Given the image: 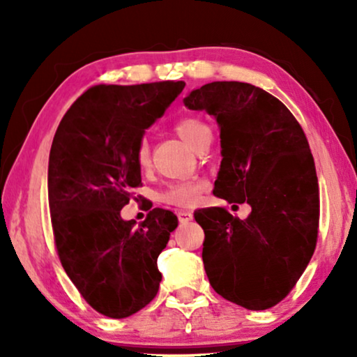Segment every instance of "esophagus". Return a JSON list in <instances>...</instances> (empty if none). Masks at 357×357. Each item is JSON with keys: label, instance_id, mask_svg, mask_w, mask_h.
<instances>
[{"label": "esophagus", "instance_id": "obj_1", "mask_svg": "<svg viewBox=\"0 0 357 357\" xmlns=\"http://www.w3.org/2000/svg\"><path fill=\"white\" fill-rule=\"evenodd\" d=\"M177 216H178L180 224H187L188 221H192V219H193V213L187 211V209H178Z\"/></svg>", "mask_w": 357, "mask_h": 357}]
</instances>
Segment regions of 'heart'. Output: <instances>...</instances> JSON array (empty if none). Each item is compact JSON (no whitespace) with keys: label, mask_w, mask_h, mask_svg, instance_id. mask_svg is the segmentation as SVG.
Returning a JSON list of instances; mask_svg holds the SVG:
<instances>
[{"label":"heart","mask_w":357,"mask_h":357,"mask_svg":"<svg viewBox=\"0 0 357 357\" xmlns=\"http://www.w3.org/2000/svg\"><path fill=\"white\" fill-rule=\"evenodd\" d=\"M175 133L182 138L185 143L192 146L193 149H197L199 141L204 138V135L211 133L206 123H203L202 120L193 119V116H187V119L178 120L175 123ZM135 160L138 164L139 169H149L151 165V153L149 146L146 141H141L136 148ZM204 190V183L202 180H187V182H174L167 185V188L160 193V202L172 204V206H193L202 197Z\"/></svg>","instance_id":"obj_1"}]
</instances>
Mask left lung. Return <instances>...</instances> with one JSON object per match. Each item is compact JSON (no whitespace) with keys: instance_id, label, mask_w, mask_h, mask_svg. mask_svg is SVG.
<instances>
[{"instance_id":"left-lung-1","label":"left lung","mask_w":357,"mask_h":357,"mask_svg":"<svg viewBox=\"0 0 357 357\" xmlns=\"http://www.w3.org/2000/svg\"><path fill=\"white\" fill-rule=\"evenodd\" d=\"M204 110L221 130V169L214 195L226 208H203V263L213 289L248 310H265L289 294L317 245L319 180L304 130L287 107L260 87L238 81L209 82L183 99Z\"/></svg>"}]
</instances>
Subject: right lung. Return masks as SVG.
<instances>
[{
	"mask_svg": "<svg viewBox=\"0 0 357 357\" xmlns=\"http://www.w3.org/2000/svg\"><path fill=\"white\" fill-rule=\"evenodd\" d=\"M183 87V81L94 86L70 107L53 138L48 204L58 257L87 304L110 319L136 314L159 291L158 257L177 216L154 208L136 226L120 211L141 185L135 153L144 131Z\"/></svg>",
	"mask_w": 357,
	"mask_h": 357,
	"instance_id": "obj_1",
	"label": "right lung"
}]
</instances>
